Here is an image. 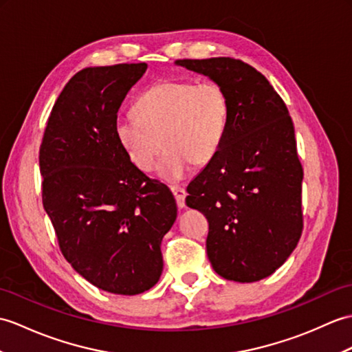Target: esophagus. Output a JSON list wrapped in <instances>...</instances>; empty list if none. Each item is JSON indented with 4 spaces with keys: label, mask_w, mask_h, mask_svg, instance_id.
Listing matches in <instances>:
<instances>
[{
    "label": "esophagus",
    "mask_w": 352,
    "mask_h": 352,
    "mask_svg": "<svg viewBox=\"0 0 352 352\" xmlns=\"http://www.w3.org/2000/svg\"><path fill=\"white\" fill-rule=\"evenodd\" d=\"M170 192H173V195H174V198H175V201H177V206H178L179 208H183V207L186 206V195H187L184 187L170 186Z\"/></svg>",
    "instance_id": "obj_1"
}]
</instances>
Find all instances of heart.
<instances>
[{
    "label": "heart",
    "instance_id": "1",
    "mask_svg": "<svg viewBox=\"0 0 352 352\" xmlns=\"http://www.w3.org/2000/svg\"><path fill=\"white\" fill-rule=\"evenodd\" d=\"M230 99L214 80H163L139 97L135 117L113 124L117 141L133 165L150 173L163 148L159 174L182 179L190 165L206 166L223 144L230 122Z\"/></svg>",
    "mask_w": 352,
    "mask_h": 352
}]
</instances>
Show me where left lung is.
<instances>
[{"label":"left lung","instance_id":"8db88e82","mask_svg":"<svg viewBox=\"0 0 352 352\" xmlns=\"http://www.w3.org/2000/svg\"><path fill=\"white\" fill-rule=\"evenodd\" d=\"M177 64L222 85L231 108L223 144L187 186L186 204L208 220L214 272L234 282L261 280L288 259L303 231V166L288 108L263 73L241 60Z\"/></svg>","mask_w":352,"mask_h":352}]
</instances>
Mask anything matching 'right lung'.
Segmentation results:
<instances>
[{"mask_svg":"<svg viewBox=\"0 0 352 352\" xmlns=\"http://www.w3.org/2000/svg\"><path fill=\"white\" fill-rule=\"evenodd\" d=\"M145 63L87 67L56 99L38 153L42 201L63 256L94 287L136 296L157 283L173 193L129 160L113 124Z\"/></svg>","mask_w":352,"mask_h":352,"instance_id":"1","label":"right lung"}]
</instances>
